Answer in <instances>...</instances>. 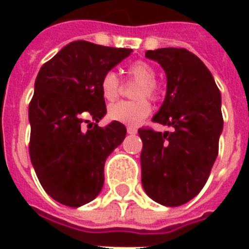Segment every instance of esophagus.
<instances>
[{
	"label": "esophagus",
	"mask_w": 249,
	"mask_h": 249,
	"mask_svg": "<svg viewBox=\"0 0 249 249\" xmlns=\"http://www.w3.org/2000/svg\"><path fill=\"white\" fill-rule=\"evenodd\" d=\"M126 132H128L129 135H136V133H137V129H136V128H132V126H128V128H126Z\"/></svg>",
	"instance_id": "34e87169"
}]
</instances>
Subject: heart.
<instances>
[{
  "mask_svg": "<svg viewBox=\"0 0 249 249\" xmlns=\"http://www.w3.org/2000/svg\"><path fill=\"white\" fill-rule=\"evenodd\" d=\"M128 76L130 80L139 82L136 89V98H141L137 101H121L113 104L108 110L109 119L121 123V124L136 126L142 120H145L151 113V104L144 97L156 100L159 96V87L156 84V71L155 68L145 61H136L128 66ZM101 94L107 101H113L120 93V80L114 71H107L101 78Z\"/></svg>",
  "mask_w": 249,
  "mask_h": 249,
  "instance_id": "obj_1",
  "label": "heart"
}]
</instances>
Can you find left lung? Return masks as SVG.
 Masks as SVG:
<instances>
[{"instance_id":"1","label":"left lung","mask_w":249,"mask_h":249,"mask_svg":"<svg viewBox=\"0 0 249 249\" xmlns=\"http://www.w3.org/2000/svg\"><path fill=\"white\" fill-rule=\"evenodd\" d=\"M145 57L167 74V94L152 120L173 132L139 129L141 183L156 203L178 207L203 189L217 157L221 94L208 68L187 49L161 48Z\"/></svg>"}]
</instances>
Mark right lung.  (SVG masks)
Here are the masks:
<instances>
[{
	"label": "right lung",
	"mask_w": 249,
	"mask_h": 249,
	"mask_svg": "<svg viewBox=\"0 0 249 249\" xmlns=\"http://www.w3.org/2000/svg\"><path fill=\"white\" fill-rule=\"evenodd\" d=\"M132 49L73 41L41 66L29 104L30 160L45 192L77 208L104 185L107 157L123 142L126 128L97 123L107 113L101 78ZM92 118L88 129L82 121Z\"/></svg>",
	"instance_id": "obj_1"
}]
</instances>
